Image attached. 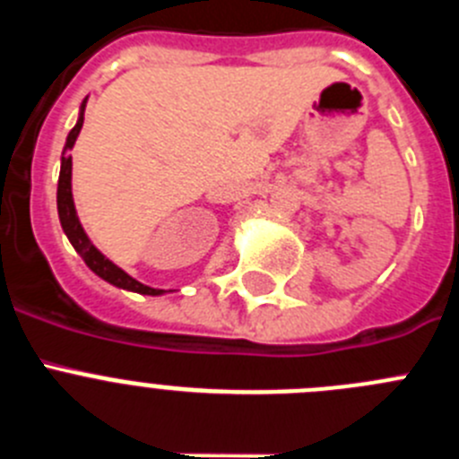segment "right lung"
Listing matches in <instances>:
<instances>
[{
    "label": "right lung",
    "mask_w": 459,
    "mask_h": 459,
    "mask_svg": "<svg viewBox=\"0 0 459 459\" xmlns=\"http://www.w3.org/2000/svg\"><path fill=\"white\" fill-rule=\"evenodd\" d=\"M84 108H87V99H84L82 105H80L78 124L73 126V131L68 133L66 137V144H64L62 169H59V184H56V211H59V222H62L64 234L68 237V241H71V246L75 248V253L84 259V264H87L93 273L99 275V278H103L105 282H109V285L119 287V290L137 291V294H147V296L165 294V290H153V287L149 285H142L140 280H135L133 275L126 273V271L119 269L115 262H109V259L105 257L96 246H93L91 238H89L87 232H84L82 222H80L78 211H75V202H73V190H71L73 158L68 152H71L75 140H78L80 131H82Z\"/></svg>",
    "instance_id": "right-lung-1"
}]
</instances>
